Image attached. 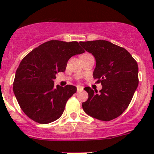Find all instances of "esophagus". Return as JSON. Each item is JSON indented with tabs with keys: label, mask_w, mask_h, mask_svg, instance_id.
Instances as JSON below:
<instances>
[{
	"label": "esophagus",
	"mask_w": 154,
	"mask_h": 154,
	"mask_svg": "<svg viewBox=\"0 0 154 154\" xmlns=\"http://www.w3.org/2000/svg\"><path fill=\"white\" fill-rule=\"evenodd\" d=\"M84 90V88H82V87H77V92H80V91H82Z\"/></svg>",
	"instance_id": "obj_1"
}]
</instances>
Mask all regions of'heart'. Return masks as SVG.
<instances>
[{
	"mask_svg": "<svg viewBox=\"0 0 154 154\" xmlns=\"http://www.w3.org/2000/svg\"><path fill=\"white\" fill-rule=\"evenodd\" d=\"M86 55H89V53H85V54H84L83 56H86Z\"/></svg>",
	"mask_w": 154,
	"mask_h": 154,
	"instance_id": "obj_1",
	"label": "heart"
}]
</instances>
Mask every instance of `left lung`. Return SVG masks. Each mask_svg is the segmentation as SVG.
<instances>
[{
    "label": "left lung",
    "instance_id": "obj_1",
    "mask_svg": "<svg viewBox=\"0 0 154 154\" xmlns=\"http://www.w3.org/2000/svg\"><path fill=\"white\" fill-rule=\"evenodd\" d=\"M80 44L95 58L93 77L102 85L99 94L90 87L85 88L88 98L82 103L83 109L101 121L114 119L128 108L138 87V64L126 49L106 40Z\"/></svg>",
    "mask_w": 154,
    "mask_h": 154
}]
</instances>
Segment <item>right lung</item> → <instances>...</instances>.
<instances>
[{
  "mask_svg": "<svg viewBox=\"0 0 154 154\" xmlns=\"http://www.w3.org/2000/svg\"><path fill=\"white\" fill-rule=\"evenodd\" d=\"M85 50L76 41L50 40L26 55L16 70L13 91L21 110L40 124L50 123L62 116L66 101L77 88L54 87L58 72H64L69 59Z\"/></svg>",
  "mask_w": 154,
  "mask_h": 154,
  "instance_id": "1",
  "label": "right lung"
}]
</instances>
